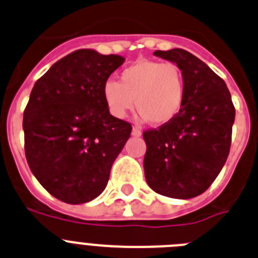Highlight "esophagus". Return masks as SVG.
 Segmentation results:
<instances>
[{"label":"esophagus","mask_w":258,"mask_h":258,"mask_svg":"<svg viewBox=\"0 0 258 258\" xmlns=\"http://www.w3.org/2000/svg\"><path fill=\"white\" fill-rule=\"evenodd\" d=\"M141 135H143V132H141L140 128H137V127H134V128H132V136L140 137Z\"/></svg>","instance_id":"esophagus-1"}]
</instances>
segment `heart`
<instances>
[{"instance_id": "heart-1", "label": "heart", "mask_w": 258, "mask_h": 258, "mask_svg": "<svg viewBox=\"0 0 258 258\" xmlns=\"http://www.w3.org/2000/svg\"><path fill=\"white\" fill-rule=\"evenodd\" d=\"M184 95L182 70L172 62L150 59L136 61L121 72L118 83L108 80L103 86V98L113 117L122 119L135 104L144 121L156 126L169 123L177 117Z\"/></svg>"}]
</instances>
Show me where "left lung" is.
<instances>
[{"label": "left lung", "mask_w": 258, "mask_h": 258, "mask_svg": "<svg viewBox=\"0 0 258 258\" xmlns=\"http://www.w3.org/2000/svg\"><path fill=\"white\" fill-rule=\"evenodd\" d=\"M154 56L182 70L186 95L173 121L144 132L145 178L156 194L188 200L204 194L227 162L235 109L227 84L192 53L173 48Z\"/></svg>", "instance_id": "1"}]
</instances>
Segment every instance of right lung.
<instances>
[{
	"mask_svg": "<svg viewBox=\"0 0 258 258\" xmlns=\"http://www.w3.org/2000/svg\"><path fill=\"white\" fill-rule=\"evenodd\" d=\"M124 62L118 54L78 49L34 84L24 112L29 168L52 196L78 205L105 189L110 168L131 134L113 117L103 86Z\"/></svg>",
	"mask_w": 258,
	"mask_h": 258,
	"instance_id": "obj_1",
	"label": "right lung"
}]
</instances>
